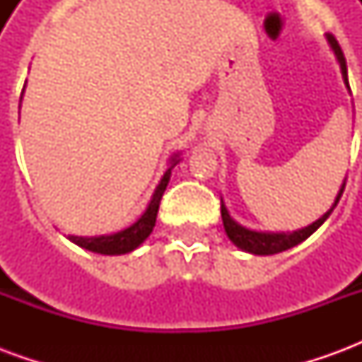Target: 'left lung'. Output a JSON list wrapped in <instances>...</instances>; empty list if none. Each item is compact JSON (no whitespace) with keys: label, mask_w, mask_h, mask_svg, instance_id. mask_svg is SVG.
I'll return each mask as SVG.
<instances>
[{"label":"left lung","mask_w":362,"mask_h":362,"mask_svg":"<svg viewBox=\"0 0 362 362\" xmlns=\"http://www.w3.org/2000/svg\"><path fill=\"white\" fill-rule=\"evenodd\" d=\"M327 42L332 44L335 56L339 59L343 79H345V85H347V89H349V81H347V64H345V56H343L341 46L335 40L334 35H327ZM343 189H345V182H343L341 189H339V194L335 197V204L332 205L329 211L324 213L316 223H312L310 227L303 228V230H295V233H291V235H283V233H279V235H277V233H256V230H248V228L240 227L236 221L230 219L227 207L223 204H221V217H223V225H225L227 236L238 246V248H243L244 252H250V254H258V256L279 254V252L288 250V248H293L296 244H300L303 240H306V238H308V236H310L312 233L329 217V213L334 211V207L337 205V202H339V197H341Z\"/></svg>","instance_id":"obj_1"}]
</instances>
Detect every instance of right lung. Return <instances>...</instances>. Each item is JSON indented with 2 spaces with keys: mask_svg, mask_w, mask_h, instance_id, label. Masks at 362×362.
Returning <instances> with one entry per match:
<instances>
[{
  "mask_svg": "<svg viewBox=\"0 0 362 362\" xmlns=\"http://www.w3.org/2000/svg\"><path fill=\"white\" fill-rule=\"evenodd\" d=\"M178 160H173V166L168 168L163 176V180L155 189V194L151 197L149 207L145 209L139 219L135 221L132 227H127L126 230H119L116 235L108 236H93V238H83V236H69V240H74L77 246L81 248H87L90 252H96V254H106V256H116V254H126V252L135 250L139 244L151 235V230L155 227V221H157L158 205H160V199H163V194H165L166 184L170 180V173H173L174 165Z\"/></svg>",
  "mask_w": 362,
  "mask_h": 362,
  "instance_id": "right-lung-1",
  "label": "right lung"
}]
</instances>
